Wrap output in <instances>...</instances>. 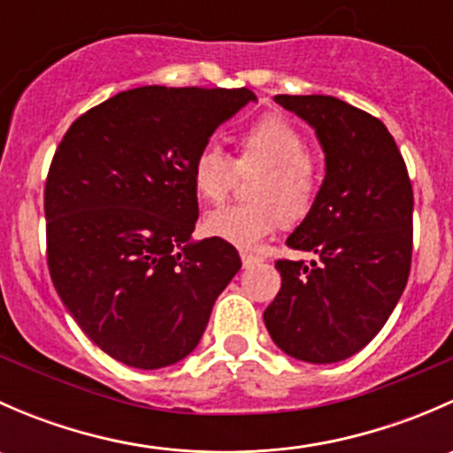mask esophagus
Wrapping results in <instances>:
<instances>
[{
	"instance_id": "1",
	"label": "esophagus",
	"mask_w": 453,
	"mask_h": 453,
	"mask_svg": "<svg viewBox=\"0 0 453 453\" xmlns=\"http://www.w3.org/2000/svg\"><path fill=\"white\" fill-rule=\"evenodd\" d=\"M241 260H243V267H252V265H256L258 263V256H254V254H248V252H243L241 254Z\"/></svg>"
}]
</instances>
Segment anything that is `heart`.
Masks as SVG:
<instances>
[{"instance_id": "b5f03b06", "label": "heart", "mask_w": 453, "mask_h": 453, "mask_svg": "<svg viewBox=\"0 0 453 453\" xmlns=\"http://www.w3.org/2000/svg\"><path fill=\"white\" fill-rule=\"evenodd\" d=\"M252 201L212 210L203 227L210 236L241 250L256 248L267 239L280 219L298 221L311 208L319 171L307 155L303 131L282 116H265L241 134L239 159H232L219 144L199 150L193 164L197 195L208 203H221L234 188L239 173H258Z\"/></svg>"}]
</instances>
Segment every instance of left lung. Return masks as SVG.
Instances as JSON below:
<instances>
[{"instance_id":"1","label":"left lung","mask_w":453,"mask_h":453,"mask_svg":"<svg viewBox=\"0 0 453 453\" xmlns=\"http://www.w3.org/2000/svg\"><path fill=\"white\" fill-rule=\"evenodd\" d=\"M324 153V180L278 260L282 287L263 319L273 344L307 364L359 353L395 311L412 260V184L386 125L333 96H276Z\"/></svg>"}]
</instances>
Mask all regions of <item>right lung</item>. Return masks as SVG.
I'll return each mask as SVG.
<instances>
[{"instance_id":"1","label":"right lung","mask_w":453,"mask_h":453,"mask_svg":"<svg viewBox=\"0 0 453 453\" xmlns=\"http://www.w3.org/2000/svg\"><path fill=\"white\" fill-rule=\"evenodd\" d=\"M250 89L146 85L83 113L45 184L48 267L100 350L155 370L197 349L214 300L241 269L221 239L195 241L193 164Z\"/></svg>"}]
</instances>
